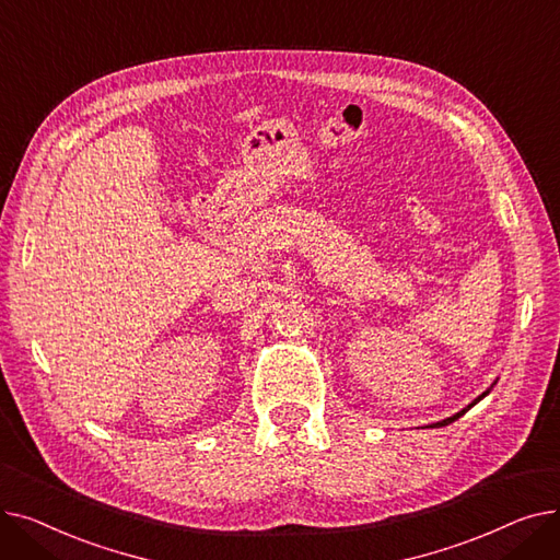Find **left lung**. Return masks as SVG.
<instances>
[{
    "label": "left lung",
    "mask_w": 560,
    "mask_h": 560,
    "mask_svg": "<svg viewBox=\"0 0 560 560\" xmlns=\"http://www.w3.org/2000/svg\"><path fill=\"white\" fill-rule=\"evenodd\" d=\"M486 395H488V393H483V395H481V397H479V399H483V397H486ZM479 399H475V401H472V404H469V406H475V404H477V401H479ZM469 406H467V408H469ZM467 408H465V410H467ZM465 410H460V413H456V416H454V418H447V420H443V422H440V424H450V422H454V420H456V418H460V416H465Z\"/></svg>",
    "instance_id": "1"
}]
</instances>
